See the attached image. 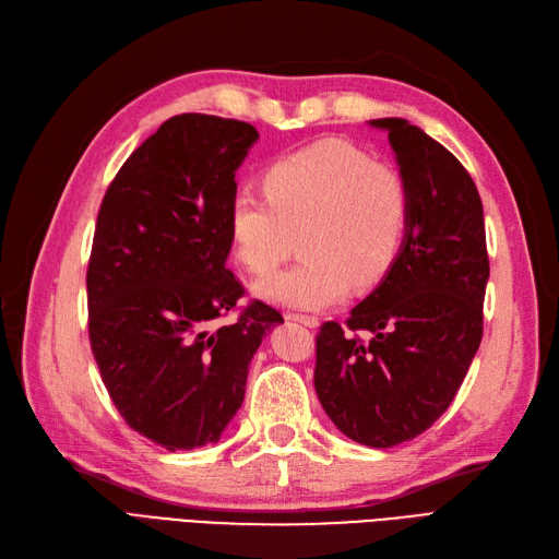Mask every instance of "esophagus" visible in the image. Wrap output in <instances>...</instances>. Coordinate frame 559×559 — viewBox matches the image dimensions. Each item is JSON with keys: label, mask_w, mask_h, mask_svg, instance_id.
<instances>
[{"label": "esophagus", "mask_w": 559, "mask_h": 559, "mask_svg": "<svg viewBox=\"0 0 559 559\" xmlns=\"http://www.w3.org/2000/svg\"><path fill=\"white\" fill-rule=\"evenodd\" d=\"M286 319L298 321V324H302V326H310V329L319 326V319H317L314 314H300V312H289V314H286Z\"/></svg>", "instance_id": "1"}]
</instances>
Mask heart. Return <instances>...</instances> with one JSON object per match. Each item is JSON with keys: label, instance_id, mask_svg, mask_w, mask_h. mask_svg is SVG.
I'll return each mask as SVG.
<instances>
[{"label": "heart", "instance_id": "1", "mask_svg": "<svg viewBox=\"0 0 559 559\" xmlns=\"http://www.w3.org/2000/svg\"><path fill=\"white\" fill-rule=\"evenodd\" d=\"M261 191H238L226 212L238 263L265 275L298 235L300 261L257 282L259 296L284 308L321 310L343 302L352 286L370 292L389 275L411 222V195L394 165L321 140L270 163Z\"/></svg>", "mask_w": 559, "mask_h": 559}]
</instances>
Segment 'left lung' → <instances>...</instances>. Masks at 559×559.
Instances as JSON below:
<instances>
[{
    "label": "left lung",
    "mask_w": 559,
    "mask_h": 559,
    "mask_svg": "<svg viewBox=\"0 0 559 559\" xmlns=\"http://www.w3.org/2000/svg\"><path fill=\"white\" fill-rule=\"evenodd\" d=\"M370 126L389 132L408 186V235L345 326L321 324L314 389L352 441L392 448L425 433L460 392L483 337L489 259L483 202L464 165L405 118Z\"/></svg>",
    "instance_id": "obj_1"
}]
</instances>
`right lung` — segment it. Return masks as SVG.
Instances as JSON below:
<instances>
[{
  "mask_svg": "<svg viewBox=\"0 0 559 559\" xmlns=\"http://www.w3.org/2000/svg\"><path fill=\"white\" fill-rule=\"evenodd\" d=\"M259 140L235 118L173 116L132 151L97 212L88 335L126 425L165 450L216 443L282 314L226 267L235 170ZM228 311H238L224 322Z\"/></svg>",
  "mask_w": 559,
  "mask_h": 559,
  "instance_id": "right-lung-1",
  "label": "right lung"
}]
</instances>
